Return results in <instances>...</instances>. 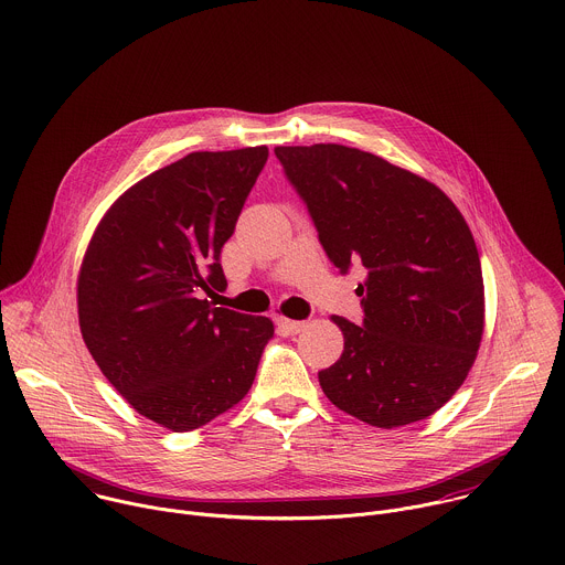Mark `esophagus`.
<instances>
[{
	"mask_svg": "<svg viewBox=\"0 0 565 565\" xmlns=\"http://www.w3.org/2000/svg\"><path fill=\"white\" fill-rule=\"evenodd\" d=\"M278 327L285 331V333H289V335H294V333H300L302 329H305V322L302 320H289V318H278Z\"/></svg>",
	"mask_w": 565,
	"mask_h": 565,
	"instance_id": "obj_1",
	"label": "esophagus"
}]
</instances>
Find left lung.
Wrapping results in <instances>:
<instances>
[{
  "mask_svg": "<svg viewBox=\"0 0 565 565\" xmlns=\"http://www.w3.org/2000/svg\"><path fill=\"white\" fill-rule=\"evenodd\" d=\"M329 260L367 269L363 324L341 316L345 348L318 372L324 396L392 429L431 416L468 379L486 320L479 252L436 184L343 145L276 147Z\"/></svg>",
  "mask_w": 565,
  "mask_h": 565,
  "instance_id": "obj_1",
  "label": "left lung"
}]
</instances>
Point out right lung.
Returning a JSON list of instances; mask_svg holds the SVG:
<instances>
[{
    "mask_svg": "<svg viewBox=\"0 0 565 565\" xmlns=\"http://www.w3.org/2000/svg\"><path fill=\"white\" fill-rule=\"evenodd\" d=\"M269 149L195 151L127 189L99 220L77 276L84 343L149 420L191 431L252 390L267 316L213 307L220 252Z\"/></svg>",
    "mask_w": 565,
    "mask_h": 565,
    "instance_id": "obj_1",
    "label": "right lung"
}]
</instances>
